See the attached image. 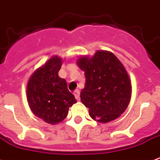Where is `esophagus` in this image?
I'll return each instance as SVG.
<instances>
[{
  "label": "esophagus",
  "instance_id": "1",
  "mask_svg": "<svg viewBox=\"0 0 160 160\" xmlns=\"http://www.w3.org/2000/svg\"><path fill=\"white\" fill-rule=\"evenodd\" d=\"M73 94H74V95H75V97L76 100H79V99H80V90H75Z\"/></svg>",
  "mask_w": 160,
  "mask_h": 160
}]
</instances>
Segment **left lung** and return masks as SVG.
Wrapping results in <instances>:
<instances>
[{
	"label": "left lung",
	"mask_w": 160,
	"mask_h": 160,
	"mask_svg": "<svg viewBox=\"0 0 160 160\" xmlns=\"http://www.w3.org/2000/svg\"><path fill=\"white\" fill-rule=\"evenodd\" d=\"M78 66L85 71V88L81 102L90 117L100 123L117 119L129 105L131 83L125 68L113 53L97 51L92 57L81 56Z\"/></svg>",
	"instance_id": "left-lung-1"
}]
</instances>
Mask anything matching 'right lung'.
Masks as SVG:
<instances>
[{"instance_id":"right-lung-1","label":"right lung","mask_w":160,"mask_h":160,"mask_svg":"<svg viewBox=\"0 0 160 160\" xmlns=\"http://www.w3.org/2000/svg\"><path fill=\"white\" fill-rule=\"evenodd\" d=\"M61 65V58L52 56L43 66L35 70L26 88L31 111L51 124L63 121L67 116L69 108L77 102L68 90L65 79L58 75Z\"/></svg>"}]
</instances>
